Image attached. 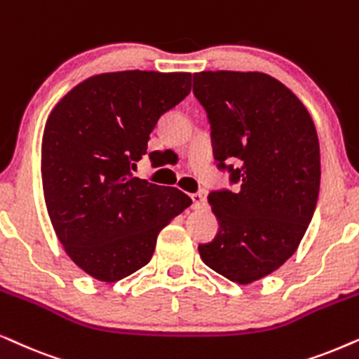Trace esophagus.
Here are the masks:
<instances>
[{
	"mask_svg": "<svg viewBox=\"0 0 359 359\" xmlns=\"http://www.w3.org/2000/svg\"><path fill=\"white\" fill-rule=\"evenodd\" d=\"M192 197V202H194V208L195 210H202L207 207V200H205V197L202 194H192L190 195Z\"/></svg>",
	"mask_w": 359,
	"mask_h": 359,
	"instance_id": "34e87169",
	"label": "esophagus"
}]
</instances>
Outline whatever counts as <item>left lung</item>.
Returning <instances> with one entry per match:
<instances>
[{"mask_svg":"<svg viewBox=\"0 0 359 359\" xmlns=\"http://www.w3.org/2000/svg\"><path fill=\"white\" fill-rule=\"evenodd\" d=\"M207 109L215 159L226 162L236 192L210 194L219 231L200 245L202 261L236 284L279 269L297 251L320 190V146L304 103L262 72L194 74Z\"/></svg>","mask_w":359,"mask_h":359,"instance_id":"8db88e82","label":"left lung"}]
</instances>
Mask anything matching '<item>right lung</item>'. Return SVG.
<instances>
[{"label":"right lung","instance_id":"right-lung-1","mask_svg":"<svg viewBox=\"0 0 359 359\" xmlns=\"http://www.w3.org/2000/svg\"><path fill=\"white\" fill-rule=\"evenodd\" d=\"M189 72H109L70 90L42 136V189L54 231L80 269L116 283L146 266L157 235L192 198L133 177L157 119L190 93Z\"/></svg>","mask_w":359,"mask_h":359}]
</instances>
